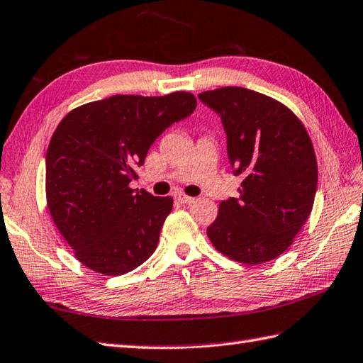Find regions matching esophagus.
Returning <instances> with one entry per match:
<instances>
[{"mask_svg":"<svg viewBox=\"0 0 363 363\" xmlns=\"http://www.w3.org/2000/svg\"><path fill=\"white\" fill-rule=\"evenodd\" d=\"M174 200H176L177 203H181V204H190V203L195 201V198L187 196V195H184V194H176V195H174Z\"/></svg>","mask_w":363,"mask_h":363,"instance_id":"34e87169","label":"esophagus"}]
</instances>
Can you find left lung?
Wrapping results in <instances>:
<instances>
[{"label": "left lung", "mask_w": 363, "mask_h": 363, "mask_svg": "<svg viewBox=\"0 0 363 363\" xmlns=\"http://www.w3.org/2000/svg\"><path fill=\"white\" fill-rule=\"evenodd\" d=\"M218 113L239 196L218 206L208 228L216 250L244 264L275 259L293 244L313 208L318 163L310 135L286 105L225 86L198 94Z\"/></svg>", "instance_id": "left-lung-1"}]
</instances>
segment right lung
Wrapping results in <instances>:
<instances>
[{"label": "right lung", "mask_w": 363, "mask_h": 363, "mask_svg": "<svg viewBox=\"0 0 363 363\" xmlns=\"http://www.w3.org/2000/svg\"><path fill=\"white\" fill-rule=\"evenodd\" d=\"M186 91L111 96L62 118L47 149L45 194L56 228L91 271L116 277L151 257L172 196L129 187L155 138L194 113Z\"/></svg>", "instance_id": "obj_1"}]
</instances>
